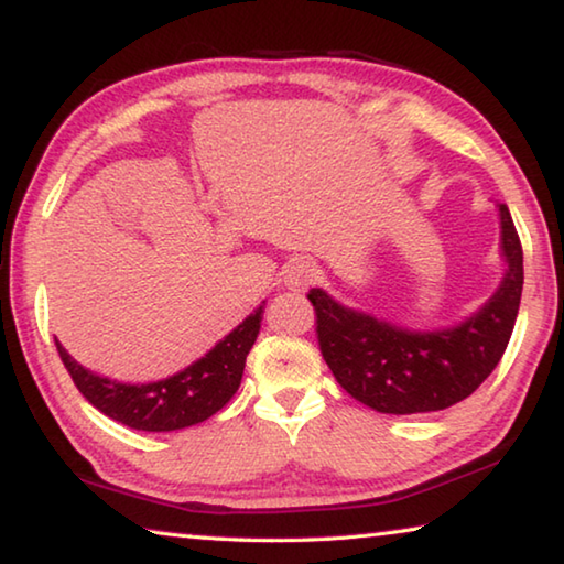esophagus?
I'll return each instance as SVG.
<instances>
[{
    "label": "esophagus",
    "instance_id": "34e87169",
    "mask_svg": "<svg viewBox=\"0 0 564 564\" xmlns=\"http://www.w3.org/2000/svg\"><path fill=\"white\" fill-rule=\"evenodd\" d=\"M311 281H313V265H311V261L293 259V261H289V265H285V271H283L285 289L303 291V289H308Z\"/></svg>",
    "mask_w": 564,
    "mask_h": 564
}]
</instances>
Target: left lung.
Wrapping results in <instances>:
<instances>
[{"mask_svg": "<svg viewBox=\"0 0 564 564\" xmlns=\"http://www.w3.org/2000/svg\"><path fill=\"white\" fill-rule=\"evenodd\" d=\"M502 259L508 271L492 299L445 330H405L311 289L316 336L333 376L348 395L388 415L433 413L473 395L508 348L522 295V246L500 204Z\"/></svg>", "mask_w": 564, "mask_h": 564, "instance_id": "left-lung-1", "label": "left lung"}]
</instances>
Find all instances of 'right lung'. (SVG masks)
Returning <instances> with one entry per match:
<instances>
[{"mask_svg":"<svg viewBox=\"0 0 564 564\" xmlns=\"http://www.w3.org/2000/svg\"><path fill=\"white\" fill-rule=\"evenodd\" d=\"M261 318L263 305L224 340H218L204 358L191 362L176 376L147 386L117 383L91 373L62 348L59 340L54 338V343L74 386L94 408L133 431L169 433L204 423L234 398L241 386L248 350L253 348L261 330Z\"/></svg>","mask_w":564,"mask_h":564,"instance_id":"1","label":"right lung"}]
</instances>
